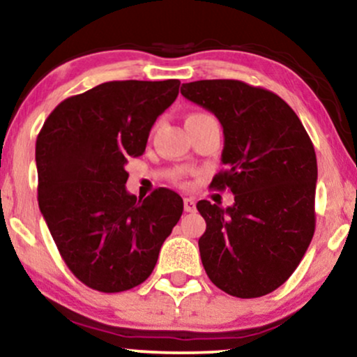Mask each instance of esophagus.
Wrapping results in <instances>:
<instances>
[{
    "instance_id": "obj_1",
    "label": "esophagus",
    "mask_w": 357,
    "mask_h": 357,
    "mask_svg": "<svg viewBox=\"0 0 357 357\" xmlns=\"http://www.w3.org/2000/svg\"><path fill=\"white\" fill-rule=\"evenodd\" d=\"M183 208H185V212H193L195 210V200L193 199H183Z\"/></svg>"
}]
</instances>
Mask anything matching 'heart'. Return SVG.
I'll return each mask as SVG.
<instances>
[{"label":"heart","instance_id":"b5f03b06","mask_svg":"<svg viewBox=\"0 0 357 357\" xmlns=\"http://www.w3.org/2000/svg\"><path fill=\"white\" fill-rule=\"evenodd\" d=\"M193 116H204V114H192L190 117H193ZM174 182H177V183H183V182H182V175H180V174H175V175H174Z\"/></svg>","mask_w":357,"mask_h":357}]
</instances>
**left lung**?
<instances>
[{
    "label": "left lung",
    "instance_id": "left-lung-1",
    "mask_svg": "<svg viewBox=\"0 0 357 357\" xmlns=\"http://www.w3.org/2000/svg\"><path fill=\"white\" fill-rule=\"evenodd\" d=\"M180 92L222 124L227 170L212 185L235 195L227 208L197 204L206 223L199 240L206 275L231 296H265L293 275L314 235L313 142L293 109L263 87L206 79Z\"/></svg>",
    "mask_w": 357,
    "mask_h": 357
}]
</instances>
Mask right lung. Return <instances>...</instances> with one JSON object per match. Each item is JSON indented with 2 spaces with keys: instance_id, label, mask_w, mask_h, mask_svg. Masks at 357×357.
<instances>
[{
  "instance_id": "right-lung-1",
  "label": "right lung",
  "mask_w": 357,
  "mask_h": 357,
  "mask_svg": "<svg viewBox=\"0 0 357 357\" xmlns=\"http://www.w3.org/2000/svg\"><path fill=\"white\" fill-rule=\"evenodd\" d=\"M178 86V79L104 82L64 99L39 132V210L64 263L92 289L144 283L183 212L169 188L144 200L126 188L127 160L142 155Z\"/></svg>"
}]
</instances>
